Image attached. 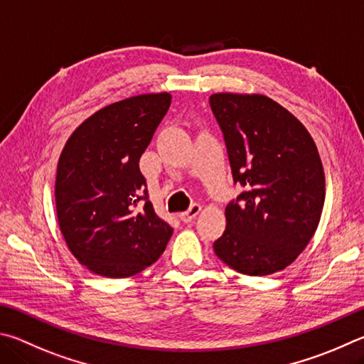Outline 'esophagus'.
<instances>
[{
	"mask_svg": "<svg viewBox=\"0 0 364 364\" xmlns=\"http://www.w3.org/2000/svg\"><path fill=\"white\" fill-rule=\"evenodd\" d=\"M201 211V206L198 205V203H193V205H190V208L187 209V211H183V213H181V215H178V218H181V220L182 222H192L196 215H198V213Z\"/></svg>",
	"mask_w": 364,
	"mask_h": 364,
	"instance_id": "obj_1",
	"label": "esophagus"
}]
</instances>
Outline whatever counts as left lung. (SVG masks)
<instances>
[{
	"label": "left lung",
	"mask_w": 364,
	"mask_h": 364,
	"mask_svg": "<svg viewBox=\"0 0 364 364\" xmlns=\"http://www.w3.org/2000/svg\"><path fill=\"white\" fill-rule=\"evenodd\" d=\"M209 105L224 134L233 182L214 252L230 269L265 277L294 262L320 224L324 172L314 139L284 107L260 94L220 92Z\"/></svg>",
	"instance_id": "obj_1"
}]
</instances>
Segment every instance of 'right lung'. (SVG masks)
Here are the masks:
<instances>
[{
	"label": "right lung",
	"mask_w": 364,
	"mask_h": 364,
	"mask_svg": "<svg viewBox=\"0 0 364 364\" xmlns=\"http://www.w3.org/2000/svg\"><path fill=\"white\" fill-rule=\"evenodd\" d=\"M171 105L144 94L76 127L57 164L55 208L68 250L95 275L126 278L156 262L172 227L149 201L139 159Z\"/></svg>",
	"instance_id": "right-lung-1"
}]
</instances>
